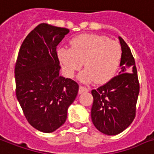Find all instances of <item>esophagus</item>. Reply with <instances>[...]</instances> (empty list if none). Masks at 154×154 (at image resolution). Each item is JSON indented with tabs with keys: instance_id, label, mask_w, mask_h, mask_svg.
Returning a JSON list of instances; mask_svg holds the SVG:
<instances>
[{
	"instance_id": "34e87169",
	"label": "esophagus",
	"mask_w": 154,
	"mask_h": 154,
	"mask_svg": "<svg viewBox=\"0 0 154 154\" xmlns=\"http://www.w3.org/2000/svg\"><path fill=\"white\" fill-rule=\"evenodd\" d=\"M89 91V89L85 86H82V85H80V88H79V94H82L83 92H87Z\"/></svg>"
}]
</instances>
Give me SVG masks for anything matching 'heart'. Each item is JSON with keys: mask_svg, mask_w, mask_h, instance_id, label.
Instances as JSON below:
<instances>
[{"mask_svg": "<svg viewBox=\"0 0 154 154\" xmlns=\"http://www.w3.org/2000/svg\"><path fill=\"white\" fill-rule=\"evenodd\" d=\"M57 56L67 76L72 77L82 66L79 75L83 82L106 83L112 78L119 69L122 48L119 43L108 37L96 34H82L71 41V48L58 49Z\"/></svg>", "mask_w": 154, "mask_h": 154, "instance_id": "1", "label": "heart"}]
</instances>
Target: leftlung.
I'll use <instances>...</instances> for the list:
<instances>
[{
	"label": "left lung",
	"instance_id": "1",
	"mask_svg": "<svg viewBox=\"0 0 154 154\" xmlns=\"http://www.w3.org/2000/svg\"><path fill=\"white\" fill-rule=\"evenodd\" d=\"M122 48L121 70L108 82L91 91L93 124L108 136L124 131L136 117L140 85L135 60L125 41L119 37Z\"/></svg>",
	"mask_w": 154,
	"mask_h": 154
}]
</instances>
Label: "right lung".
Here are the masks:
<instances>
[{"label": "right lung", "instance_id": "1", "mask_svg": "<svg viewBox=\"0 0 154 154\" xmlns=\"http://www.w3.org/2000/svg\"><path fill=\"white\" fill-rule=\"evenodd\" d=\"M69 29L41 23L20 48L14 73L16 96L29 124L46 133L64 124L79 85L60 75L56 48Z\"/></svg>", "mask_w": 154, "mask_h": 154}]
</instances>
